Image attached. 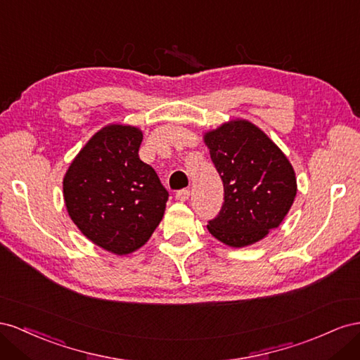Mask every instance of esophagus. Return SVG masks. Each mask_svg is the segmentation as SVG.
Segmentation results:
<instances>
[{
    "instance_id": "34e87169",
    "label": "esophagus",
    "mask_w": 360,
    "mask_h": 360,
    "mask_svg": "<svg viewBox=\"0 0 360 360\" xmlns=\"http://www.w3.org/2000/svg\"><path fill=\"white\" fill-rule=\"evenodd\" d=\"M174 198H176V200L179 202H186L190 198V190H179Z\"/></svg>"
}]
</instances>
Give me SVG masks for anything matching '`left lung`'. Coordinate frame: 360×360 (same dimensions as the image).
I'll return each mask as SVG.
<instances>
[{
    "label": "left lung",
    "mask_w": 360,
    "mask_h": 360,
    "mask_svg": "<svg viewBox=\"0 0 360 360\" xmlns=\"http://www.w3.org/2000/svg\"><path fill=\"white\" fill-rule=\"evenodd\" d=\"M224 187V202L208 231L229 248L265 238L291 210L297 179L290 160L265 132L245 119L203 134Z\"/></svg>",
    "instance_id": "8db88e82"
}]
</instances>
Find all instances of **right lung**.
<instances>
[{
  "mask_svg": "<svg viewBox=\"0 0 360 360\" xmlns=\"http://www.w3.org/2000/svg\"><path fill=\"white\" fill-rule=\"evenodd\" d=\"M143 132L111 123L91 137L63 178L69 217L87 240L110 253L145 245L162 220L167 190L139 157Z\"/></svg>",
  "mask_w": 360,
  "mask_h": 360,
  "instance_id": "obj_1",
  "label": "right lung"
}]
</instances>
